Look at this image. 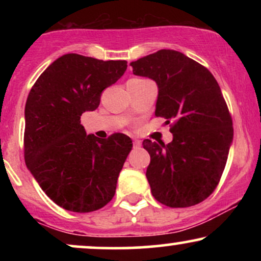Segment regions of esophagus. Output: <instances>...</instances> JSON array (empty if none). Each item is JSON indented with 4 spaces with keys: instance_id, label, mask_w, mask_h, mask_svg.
I'll return each instance as SVG.
<instances>
[{
    "instance_id": "esophagus-1",
    "label": "esophagus",
    "mask_w": 261,
    "mask_h": 261,
    "mask_svg": "<svg viewBox=\"0 0 261 261\" xmlns=\"http://www.w3.org/2000/svg\"><path fill=\"white\" fill-rule=\"evenodd\" d=\"M134 147L135 148H137V147H140L141 146V141L140 140H134Z\"/></svg>"
}]
</instances>
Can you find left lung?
<instances>
[{"mask_svg":"<svg viewBox=\"0 0 261 261\" xmlns=\"http://www.w3.org/2000/svg\"><path fill=\"white\" fill-rule=\"evenodd\" d=\"M158 86L155 116L170 121L168 145L145 140L146 176L157 201L189 207L214 193L233 141L232 118L217 81L206 67L175 50H160L130 64Z\"/></svg>","mask_w":261,"mask_h":261,"instance_id":"obj_1","label":"left lung"}]
</instances>
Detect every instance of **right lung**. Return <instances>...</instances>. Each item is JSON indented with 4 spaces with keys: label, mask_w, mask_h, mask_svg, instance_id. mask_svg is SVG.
Segmentation results:
<instances>
[{
    "label": "right lung",
    "mask_w": 261,
    "mask_h": 261,
    "mask_svg": "<svg viewBox=\"0 0 261 261\" xmlns=\"http://www.w3.org/2000/svg\"><path fill=\"white\" fill-rule=\"evenodd\" d=\"M127 68L125 60L66 54L32 87L25 103L24 160L43 191L73 212L99 210L113 199L133 141L87 135L81 115L99 106L101 92Z\"/></svg>",
    "instance_id": "obj_1"
}]
</instances>
